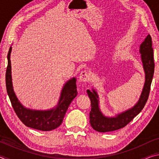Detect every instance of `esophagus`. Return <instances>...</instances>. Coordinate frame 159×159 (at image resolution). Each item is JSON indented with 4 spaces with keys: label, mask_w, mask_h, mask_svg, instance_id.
<instances>
[{
    "label": "esophagus",
    "mask_w": 159,
    "mask_h": 159,
    "mask_svg": "<svg viewBox=\"0 0 159 159\" xmlns=\"http://www.w3.org/2000/svg\"><path fill=\"white\" fill-rule=\"evenodd\" d=\"M90 74L89 72L88 71H85H85H83L80 72V76H79L80 81L82 83H86L88 80L90 79Z\"/></svg>",
    "instance_id": "obj_1"
}]
</instances>
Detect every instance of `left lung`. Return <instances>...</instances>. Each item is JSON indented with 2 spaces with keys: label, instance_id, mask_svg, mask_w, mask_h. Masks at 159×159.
<instances>
[{
  "label": "left lung",
  "instance_id": "left-lung-1",
  "mask_svg": "<svg viewBox=\"0 0 159 159\" xmlns=\"http://www.w3.org/2000/svg\"><path fill=\"white\" fill-rule=\"evenodd\" d=\"M139 52L143 66L145 80L141 95L138 101L133 107L118 113L115 116H107L104 114L99 106V96L95 88L87 90V93L91 101L90 123L94 130L99 133H106L118 130L128 124L137 115L139 114L149 98L151 84L154 72V52L150 35H147L144 41L139 45Z\"/></svg>",
  "mask_w": 159,
  "mask_h": 159
}]
</instances>
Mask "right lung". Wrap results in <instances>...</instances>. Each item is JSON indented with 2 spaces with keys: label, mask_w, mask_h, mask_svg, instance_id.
Returning <instances> with one entry per match:
<instances>
[{
  "label": "right lung",
  "mask_w": 159,
  "mask_h": 159,
  "mask_svg": "<svg viewBox=\"0 0 159 159\" xmlns=\"http://www.w3.org/2000/svg\"><path fill=\"white\" fill-rule=\"evenodd\" d=\"M12 48V46L10 48L7 54V67L5 75V81L7 95L16 114L21 121L29 128L42 131L55 130L61 124L69 104L77 95L76 78H71L64 83L57 103L52 108L45 110L27 108L19 100L13 88L10 60Z\"/></svg>",
  "instance_id": "add662e5"
}]
</instances>
